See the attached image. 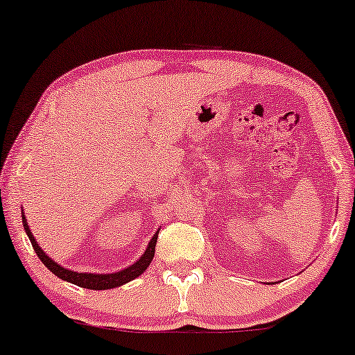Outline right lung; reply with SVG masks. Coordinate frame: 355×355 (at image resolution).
Instances as JSON below:
<instances>
[{
	"instance_id": "right-lung-1",
	"label": "right lung",
	"mask_w": 355,
	"mask_h": 355,
	"mask_svg": "<svg viewBox=\"0 0 355 355\" xmlns=\"http://www.w3.org/2000/svg\"><path fill=\"white\" fill-rule=\"evenodd\" d=\"M22 223H24V228H26V232L28 234L30 243H32L35 252H37V256L40 257V261H42L44 266H46L56 277L66 279V282H71L73 284H77V286L88 288V289L117 288V286H121V284H125V283L132 282V279L141 275V273L146 270L148 266L153 261L154 249H156V241H157V233H159V232H156V234H154L151 241H149L146 251H144L143 256L139 257V261L135 262L133 266H130L128 268H125V270H121L117 273L98 275V273H77V272L67 270V268H62L61 266H58L56 262H53L51 259H49L46 254L42 251V248H40L37 241H35V238H33L32 232H30V228L27 225V220H26V217H24V214H22Z\"/></svg>"
}]
</instances>
